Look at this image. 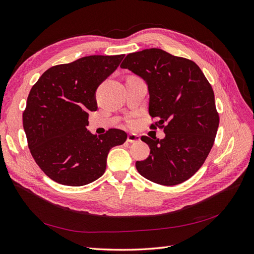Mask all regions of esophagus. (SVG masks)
Wrapping results in <instances>:
<instances>
[{
    "label": "esophagus",
    "instance_id": "esophagus-1",
    "mask_svg": "<svg viewBox=\"0 0 254 254\" xmlns=\"http://www.w3.org/2000/svg\"><path fill=\"white\" fill-rule=\"evenodd\" d=\"M140 141V136L135 133H129L127 135V142L129 143H135Z\"/></svg>",
    "mask_w": 254,
    "mask_h": 254
}]
</instances>
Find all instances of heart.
Returning <instances> with one entry per match:
<instances>
[{
  "mask_svg": "<svg viewBox=\"0 0 254 254\" xmlns=\"http://www.w3.org/2000/svg\"><path fill=\"white\" fill-rule=\"evenodd\" d=\"M127 123H128L129 126H134L136 121H135V119L133 118V116H131V118H129V119L127 120Z\"/></svg>",
  "mask_w": 254,
  "mask_h": 254,
  "instance_id": "obj_1",
  "label": "heart"
}]
</instances>
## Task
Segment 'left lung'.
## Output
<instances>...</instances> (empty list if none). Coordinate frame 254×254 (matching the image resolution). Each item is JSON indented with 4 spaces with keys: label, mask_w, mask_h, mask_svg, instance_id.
<instances>
[{
    "label": "left lung",
    "mask_w": 254,
    "mask_h": 254,
    "mask_svg": "<svg viewBox=\"0 0 254 254\" xmlns=\"http://www.w3.org/2000/svg\"><path fill=\"white\" fill-rule=\"evenodd\" d=\"M121 67L146 82L148 112L158 119L152 127L166 133L161 140L142 136L150 153L135 162L138 172L164 186L189 180L206 160L219 126L209 82L194 62L157 48L129 53Z\"/></svg>",
    "instance_id": "obj_1"
}]
</instances>
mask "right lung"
<instances>
[{
    "instance_id": "add662e5",
    "label": "right lung",
    "mask_w": 254,
    "mask_h": 254,
    "mask_svg": "<svg viewBox=\"0 0 254 254\" xmlns=\"http://www.w3.org/2000/svg\"><path fill=\"white\" fill-rule=\"evenodd\" d=\"M124 57L90 56L53 66L31 88L22 115L27 145L52 181L77 187L98 180L109 150L126 141L120 129L98 136L86 129L88 112L97 110L96 90Z\"/></svg>"
}]
</instances>
